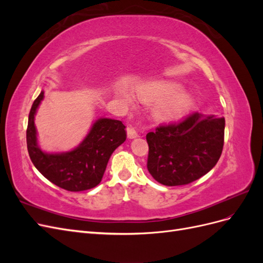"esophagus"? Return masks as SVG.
<instances>
[{"label":"esophagus","mask_w":263,"mask_h":263,"mask_svg":"<svg viewBox=\"0 0 263 263\" xmlns=\"http://www.w3.org/2000/svg\"><path fill=\"white\" fill-rule=\"evenodd\" d=\"M127 136H128L129 139H134V138H137L139 135H138V133H137V130H136V128H135V127L128 126V127H127Z\"/></svg>","instance_id":"34e87169"}]
</instances>
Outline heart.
I'll use <instances>...</instances> for the list:
<instances>
[{
  "label": "heart",
  "instance_id": "heart-1",
  "mask_svg": "<svg viewBox=\"0 0 263 263\" xmlns=\"http://www.w3.org/2000/svg\"><path fill=\"white\" fill-rule=\"evenodd\" d=\"M181 90V85L172 81L151 82L138 87V97L144 102H160L171 98ZM125 100L130 98L125 92H121ZM193 101L186 94H178L168 100L156 109V116L162 121H174L189 112Z\"/></svg>",
  "mask_w": 263,
  "mask_h": 263
}]
</instances>
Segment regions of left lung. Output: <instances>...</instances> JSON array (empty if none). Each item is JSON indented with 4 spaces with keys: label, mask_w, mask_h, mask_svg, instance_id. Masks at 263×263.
Wrapping results in <instances>:
<instances>
[{
    "label": "left lung",
    "mask_w": 263,
    "mask_h": 263,
    "mask_svg": "<svg viewBox=\"0 0 263 263\" xmlns=\"http://www.w3.org/2000/svg\"><path fill=\"white\" fill-rule=\"evenodd\" d=\"M225 118L193 113L147 134V168L163 185H185L210 172L224 147Z\"/></svg>",
    "instance_id": "8db88e82"
}]
</instances>
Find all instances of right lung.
Instances as JSON below:
<instances>
[{"mask_svg": "<svg viewBox=\"0 0 263 263\" xmlns=\"http://www.w3.org/2000/svg\"><path fill=\"white\" fill-rule=\"evenodd\" d=\"M43 99L44 91L34 101L28 116L26 141L31 162L47 180L70 192L97 186L105 172L110 155L126 140L125 125L116 119L100 118L77 148L68 153L47 154L37 144L34 123Z\"/></svg>", "mask_w": 263, "mask_h": 263, "instance_id": "right-lung-1", "label": "right lung"}]
</instances>
